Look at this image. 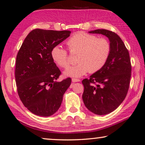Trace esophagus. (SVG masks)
Masks as SVG:
<instances>
[{
	"mask_svg": "<svg viewBox=\"0 0 145 145\" xmlns=\"http://www.w3.org/2000/svg\"><path fill=\"white\" fill-rule=\"evenodd\" d=\"M79 81H80V79H76V78L72 79V82H79Z\"/></svg>",
	"mask_w": 145,
	"mask_h": 145,
	"instance_id": "esophagus-1",
	"label": "esophagus"
}]
</instances>
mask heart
I'll list each match as a JSON object with an SVG mask.
<instances>
[{
  "instance_id": "obj_1",
  "label": "heart",
  "mask_w": 145,
  "mask_h": 145,
  "mask_svg": "<svg viewBox=\"0 0 145 145\" xmlns=\"http://www.w3.org/2000/svg\"><path fill=\"white\" fill-rule=\"evenodd\" d=\"M70 52L77 56L75 66L65 71L66 76L79 78L89 71L95 73L101 70L107 63L111 52V44L108 39L97 38L96 35L80 32L73 35L66 42ZM51 57L54 63L62 68L69 65L67 51L57 45L52 48Z\"/></svg>"
}]
</instances>
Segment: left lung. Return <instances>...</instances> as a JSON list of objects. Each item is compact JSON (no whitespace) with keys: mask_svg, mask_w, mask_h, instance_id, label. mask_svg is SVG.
<instances>
[{"mask_svg":"<svg viewBox=\"0 0 145 145\" xmlns=\"http://www.w3.org/2000/svg\"><path fill=\"white\" fill-rule=\"evenodd\" d=\"M107 37L111 52L107 63L89 79L82 81L84 90L82 100L94 114L105 115L114 111L128 93L131 75V65L128 49L119 35L106 29L89 32Z\"/></svg>","mask_w":145,"mask_h":145,"instance_id":"1","label":"left lung"}]
</instances>
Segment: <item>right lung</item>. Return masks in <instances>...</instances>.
Returning a JSON list of instances; mask_svg holds the SVG:
<instances>
[{"label":"right lung","mask_w":145,"mask_h":145,"mask_svg":"<svg viewBox=\"0 0 145 145\" xmlns=\"http://www.w3.org/2000/svg\"><path fill=\"white\" fill-rule=\"evenodd\" d=\"M71 32L34 29L17 53L15 69L17 93L25 107L37 116L54 114L71 83L70 78L56 81L61 72L51 54L53 47L69 37Z\"/></svg>","instance_id":"1"}]
</instances>
